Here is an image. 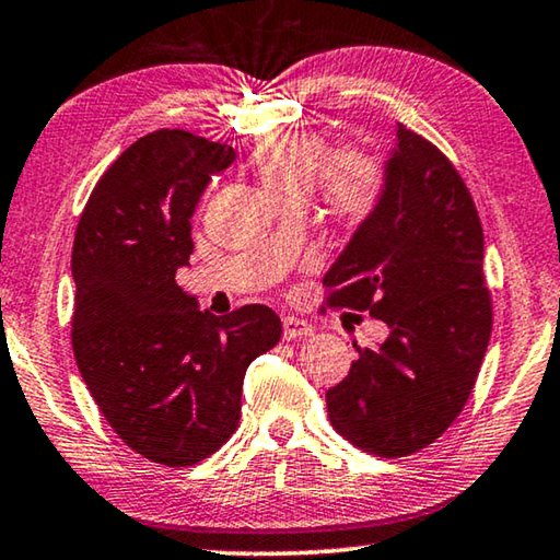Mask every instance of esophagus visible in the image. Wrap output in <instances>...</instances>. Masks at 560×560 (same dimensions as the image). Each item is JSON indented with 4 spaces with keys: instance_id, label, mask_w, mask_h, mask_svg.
<instances>
[{
    "instance_id": "34e87169",
    "label": "esophagus",
    "mask_w": 560,
    "mask_h": 560,
    "mask_svg": "<svg viewBox=\"0 0 560 560\" xmlns=\"http://www.w3.org/2000/svg\"><path fill=\"white\" fill-rule=\"evenodd\" d=\"M312 334H314V326L304 322V318H294V316L283 318V339L287 341L304 339V336H312Z\"/></svg>"
}]
</instances>
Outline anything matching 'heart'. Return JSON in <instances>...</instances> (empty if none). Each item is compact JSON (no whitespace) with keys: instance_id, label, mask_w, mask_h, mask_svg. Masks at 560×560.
Here are the masks:
<instances>
[{"instance_id":"b5f03b06","label":"heart","mask_w":560,"mask_h":560,"mask_svg":"<svg viewBox=\"0 0 560 560\" xmlns=\"http://www.w3.org/2000/svg\"><path fill=\"white\" fill-rule=\"evenodd\" d=\"M252 166L273 199H306L314 182L328 214L359 226L384 194V164L366 149H341L326 156L324 141L306 131H277L252 152Z\"/></svg>"}]
</instances>
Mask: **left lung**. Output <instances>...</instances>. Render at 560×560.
<instances>
[{
	"instance_id": "1",
	"label": "left lung",
	"mask_w": 560,
	"mask_h": 560,
	"mask_svg": "<svg viewBox=\"0 0 560 560\" xmlns=\"http://www.w3.org/2000/svg\"><path fill=\"white\" fill-rule=\"evenodd\" d=\"M384 194L324 273L328 304L369 312L386 341L359 349L326 392L341 436L386 458L416 454L454 423L491 339L483 229L454 164L396 124ZM357 346V343H353Z\"/></svg>"
}]
</instances>
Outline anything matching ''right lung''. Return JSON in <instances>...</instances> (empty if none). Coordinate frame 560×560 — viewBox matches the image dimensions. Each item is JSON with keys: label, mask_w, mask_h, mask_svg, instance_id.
Here are the masks:
<instances>
[{"label": "right lung", "mask_w": 560, "mask_h": 560, "mask_svg": "<svg viewBox=\"0 0 560 560\" xmlns=\"http://www.w3.org/2000/svg\"><path fill=\"white\" fill-rule=\"evenodd\" d=\"M234 159L229 144L152 131L106 168L77 226L79 374L117 436L154 464L214 454L236 431L248 363L281 339L269 306L214 316L176 287L201 194Z\"/></svg>", "instance_id": "1"}]
</instances>
